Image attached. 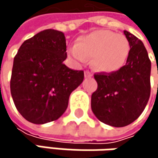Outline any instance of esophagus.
I'll list each match as a JSON object with an SVG mask.
<instances>
[{"instance_id": "esophagus-1", "label": "esophagus", "mask_w": 158, "mask_h": 158, "mask_svg": "<svg viewBox=\"0 0 158 158\" xmlns=\"http://www.w3.org/2000/svg\"><path fill=\"white\" fill-rule=\"evenodd\" d=\"M84 76H85V78H89V77H91L92 74H91L89 71H85V72H84Z\"/></svg>"}]
</instances>
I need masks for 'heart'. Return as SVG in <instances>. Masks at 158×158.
<instances>
[{
  "mask_svg": "<svg viewBox=\"0 0 158 158\" xmlns=\"http://www.w3.org/2000/svg\"><path fill=\"white\" fill-rule=\"evenodd\" d=\"M129 53L128 39L110 30H96L80 36L75 48L69 51V56L79 62L91 58L92 67L103 73L119 70L125 64Z\"/></svg>",
  "mask_w": 158,
  "mask_h": 158,
  "instance_id": "heart-1",
  "label": "heart"
}]
</instances>
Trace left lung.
<instances>
[{
    "instance_id": "8db88e82",
    "label": "left lung",
    "mask_w": 158,
    "mask_h": 158,
    "mask_svg": "<svg viewBox=\"0 0 158 158\" xmlns=\"http://www.w3.org/2000/svg\"><path fill=\"white\" fill-rule=\"evenodd\" d=\"M130 43L126 64L110 74H95L98 89L91 95V110L103 123L123 127L135 122L150 97L151 61L143 42L123 31Z\"/></svg>"
}]
</instances>
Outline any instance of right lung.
<instances>
[{"label": "right lung", "instance_id": "1", "mask_svg": "<svg viewBox=\"0 0 158 158\" xmlns=\"http://www.w3.org/2000/svg\"><path fill=\"white\" fill-rule=\"evenodd\" d=\"M64 33L47 29L25 40L14 59L11 94L16 109L30 123L57 120L68 108L71 92L84 72L69 69Z\"/></svg>", "mask_w": 158, "mask_h": 158}]
</instances>
